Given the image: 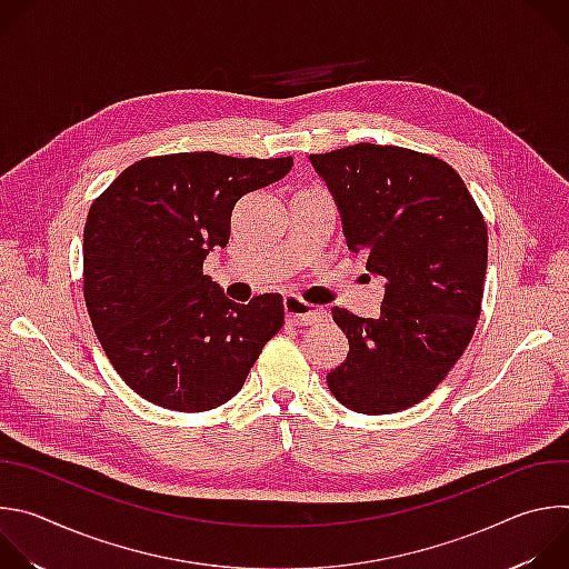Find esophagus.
Here are the masks:
<instances>
[{
    "label": "esophagus",
    "mask_w": 569,
    "mask_h": 569,
    "mask_svg": "<svg viewBox=\"0 0 569 569\" xmlns=\"http://www.w3.org/2000/svg\"><path fill=\"white\" fill-rule=\"evenodd\" d=\"M283 306H286V315L295 323H299V327H308V323H317V321H321L323 317H327V312H323L321 308H317L312 303H306L297 295H288L283 299Z\"/></svg>",
    "instance_id": "1"
}]
</instances>
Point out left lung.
Masks as SVG:
<instances>
[{
    "label": "left lung",
    "instance_id": "left-lung-1",
    "mask_svg": "<svg viewBox=\"0 0 569 569\" xmlns=\"http://www.w3.org/2000/svg\"><path fill=\"white\" fill-rule=\"evenodd\" d=\"M310 161L338 202L349 250L387 281L378 319L333 308L349 356L327 376L329 389L360 415L408 410L475 333L489 259L483 216L435 154L356 143Z\"/></svg>",
    "mask_w": 569,
    "mask_h": 569
}]
</instances>
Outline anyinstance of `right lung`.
Here are the masks:
<instances>
[{
  "label": "right lung",
  "instance_id": "1",
  "mask_svg": "<svg viewBox=\"0 0 569 569\" xmlns=\"http://www.w3.org/2000/svg\"><path fill=\"white\" fill-rule=\"evenodd\" d=\"M290 169L292 157H143L92 202L86 306L108 360L141 398L178 412L213 410L281 331V295L233 303L202 263L227 246L236 200Z\"/></svg>",
  "mask_w": 569,
  "mask_h": 569
}]
</instances>
